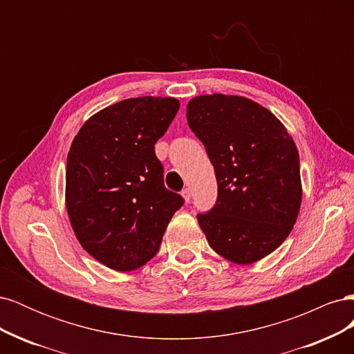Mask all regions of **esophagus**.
Here are the masks:
<instances>
[{
    "label": "esophagus",
    "instance_id": "esophagus-1",
    "mask_svg": "<svg viewBox=\"0 0 354 354\" xmlns=\"http://www.w3.org/2000/svg\"><path fill=\"white\" fill-rule=\"evenodd\" d=\"M181 196H183L185 202H189L190 201V190L189 189H183V192H181Z\"/></svg>",
    "mask_w": 354,
    "mask_h": 354
}]
</instances>
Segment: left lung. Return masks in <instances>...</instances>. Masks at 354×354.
<instances>
[{
  "instance_id": "8db88e82",
  "label": "left lung",
  "mask_w": 354,
  "mask_h": 354,
  "mask_svg": "<svg viewBox=\"0 0 354 354\" xmlns=\"http://www.w3.org/2000/svg\"><path fill=\"white\" fill-rule=\"evenodd\" d=\"M186 115L217 177L216 205L198 214L209 246L236 264L264 259L288 238L301 207L292 137L269 109L242 95H198Z\"/></svg>"
}]
</instances>
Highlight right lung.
<instances>
[{
  "mask_svg": "<svg viewBox=\"0 0 354 354\" xmlns=\"http://www.w3.org/2000/svg\"><path fill=\"white\" fill-rule=\"evenodd\" d=\"M178 108L174 97L121 100L88 118L71 145V226L82 248L109 269L145 266L183 205V198L164 186V167L155 155Z\"/></svg>",
  "mask_w": 354,
  "mask_h": 354,
  "instance_id": "add662e5",
  "label": "right lung"
}]
</instances>
